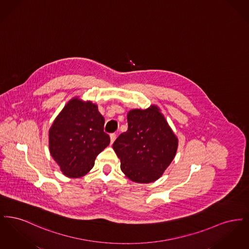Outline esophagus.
<instances>
[{"label": "esophagus", "instance_id": "esophagus-1", "mask_svg": "<svg viewBox=\"0 0 249 249\" xmlns=\"http://www.w3.org/2000/svg\"><path fill=\"white\" fill-rule=\"evenodd\" d=\"M116 138H117V134L116 133H111L110 134V140H111V143H113L114 141L116 140Z\"/></svg>", "mask_w": 249, "mask_h": 249}]
</instances>
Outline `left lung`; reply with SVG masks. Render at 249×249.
I'll use <instances>...</instances> for the list:
<instances>
[{"mask_svg": "<svg viewBox=\"0 0 249 249\" xmlns=\"http://www.w3.org/2000/svg\"><path fill=\"white\" fill-rule=\"evenodd\" d=\"M127 119L128 130L113 143L120 169L133 182H154L176 157L178 137L156 106L132 109Z\"/></svg>", "mask_w": 249, "mask_h": 249, "instance_id": "8db88e82", "label": "left lung"}]
</instances>
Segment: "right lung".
Here are the masks:
<instances>
[{
	"label": "right lung",
	"instance_id": "1",
	"mask_svg": "<svg viewBox=\"0 0 249 249\" xmlns=\"http://www.w3.org/2000/svg\"><path fill=\"white\" fill-rule=\"evenodd\" d=\"M105 119L97 105L72 98L49 129V152L68 178L84 177L96 157L110 143L104 131Z\"/></svg>",
	"mask_w": 249,
	"mask_h": 249
}]
</instances>
